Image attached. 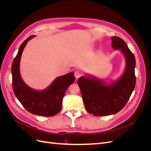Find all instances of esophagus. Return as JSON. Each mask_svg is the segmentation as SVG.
<instances>
[{
    "label": "esophagus",
    "instance_id": "obj_1",
    "mask_svg": "<svg viewBox=\"0 0 151 151\" xmlns=\"http://www.w3.org/2000/svg\"><path fill=\"white\" fill-rule=\"evenodd\" d=\"M74 76H75V77L77 79L79 78V77L81 76V71L78 70H76L74 71Z\"/></svg>",
    "mask_w": 151,
    "mask_h": 151
}]
</instances>
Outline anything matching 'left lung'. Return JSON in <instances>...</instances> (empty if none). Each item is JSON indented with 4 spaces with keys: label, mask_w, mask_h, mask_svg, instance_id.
<instances>
[{
    "label": "left lung",
    "mask_w": 151,
    "mask_h": 151,
    "mask_svg": "<svg viewBox=\"0 0 151 151\" xmlns=\"http://www.w3.org/2000/svg\"><path fill=\"white\" fill-rule=\"evenodd\" d=\"M112 47L119 50L125 59V68L120 77L107 81L86 74L78 79L86 110L94 116L113 115L125 106L135 88V58L126 43L117 36L111 37Z\"/></svg>",
    "instance_id": "1"
}]
</instances>
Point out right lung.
I'll return each mask as SVG.
<instances>
[{"mask_svg": "<svg viewBox=\"0 0 151 151\" xmlns=\"http://www.w3.org/2000/svg\"><path fill=\"white\" fill-rule=\"evenodd\" d=\"M32 35L21 44L12 64V88L16 97L29 112L36 115L52 116L62 109V101L68 87L75 81L73 72L58 77L47 88L36 90L31 88L22 80L20 74V62L22 52Z\"/></svg>", "mask_w": 151, "mask_h": 151, "instance_id": "right-lung-1", "label": "right lung"}]
</instances>
